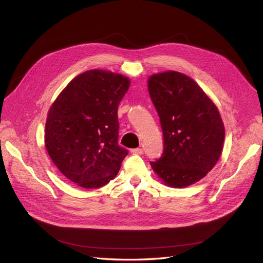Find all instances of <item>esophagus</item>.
<instances>
[{
	"instance_id": "esophagus-1",
	"label": "esophagus",
	"mask_w": 263,
	"mask_h": 263,
	"mask_svg": "<svg viewBox=\"0 0 263 263\" xmlns=\"http://www.w3.org/2000/svg\"><path fill=\"white\" fill-rule=\"evenodd\" d=\"M131 153H133V154H142L143 150L141 149V147H137V149H132Z\"/></svg>"
}]
</instances>
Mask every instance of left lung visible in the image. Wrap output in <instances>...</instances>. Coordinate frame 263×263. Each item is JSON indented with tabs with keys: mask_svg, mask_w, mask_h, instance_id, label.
<instances>
[{
	"mask_svg": "<svg viewBox=\"0 0 263 263\" xmlns=\"http://www.w3.org/2000/svg\"><path fill=\"white\" fill-rule=\"evenodd\" d=\"M147 90L163 131L164 151L150 162L163 184L181 189L203 179L219 161L224 124L218 106L190 77L177 71L152 74Z\"/></svg>",
	"mask_w": 263,
	"mask_h": 263,
	"instance_id": "1",
	"label": "left lung"
}]
</instances>
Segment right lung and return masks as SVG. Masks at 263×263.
<instances>
[{
	"instance_id": "obj_1",
	"label": "right lung",
	"mask_w": 263,
	"mask_h": 263,
	"mask_svg": "<svg viewBox=\"0 0 263 263\" xmlns=\"http://www.w3.org/2000/svg\"><path fill=\"white\" fill-rule=\"evenodd\" d=\"M130 84L120 73L89 70L74 78L50 106L46 151L78 186L97 189L117 177L127 154L118 144V106Z\"/></svg>"
}]
</instances>
